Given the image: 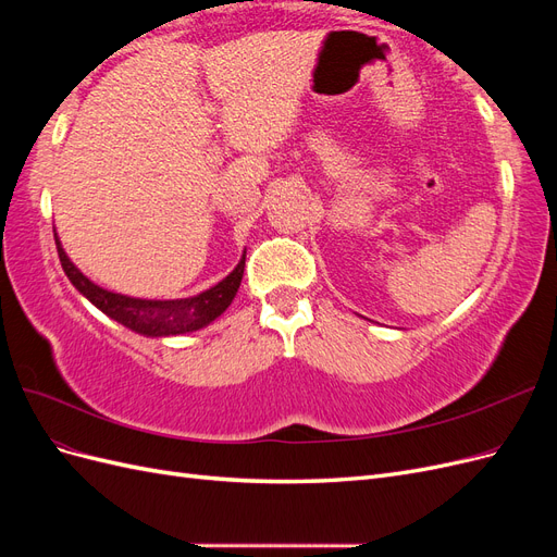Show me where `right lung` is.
Segmentation results:
<instances>
[{"label": "right lung", "mask_w": 557, "mask_h": 557, "mask_svg": "<svg viewBox=\"0 0 557 557\" xmlns=\"http://www.w3.org/2000/svg\"><path fill=\"white\" fill-rule=\"evenodd\" d=\"M58 256L62 262L64 274L70 276V281L76 285V290L86 295L92 305L111 315L117 323L148 336H170V334H183V332H193L209 325L211 320L221 315L230 305L234 295H237L242 276H244V264L246 258L237 264L234 272L223 278L218 285H213L211 290L201 293L197 297H185V299H134L125 297L117 293H109L104 288H99L90 278L83 276L78 269L66 258V252L62 250L58 237Z\"/></svg>", "instance_id": "1"}]
</instances>
